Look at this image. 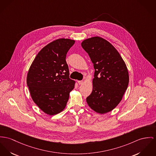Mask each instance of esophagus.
<instances>
[{
    "label": "esophagus",
    "instance_id": "obj_1",
    "mask_svg": "<svg viewBox=\"0 0 156 156\" xmlns=\"http://www.w3.org/2000/svg\"><path fill=\"white\" fill-rule=\"evenodd\" d=\"M78 83L79 85H82V84L84 83V81H78Z\"/></svg>",
    "mask_w": 156,
    "mask_h": 156
}]
</instances>
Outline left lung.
<instances>
[{
	"label": "left lung",
	"instance_id": "obj_1",
	"mask_svg": "<svg viewBox=\"0 0 156 156\" xmlns=\"http://www.w3.org/2000/svg\"><path fill=\"white\" fill-rule=\"evenodd\" d=\"M81 46L95 69L93 91L87 103L97 113H106L119 105L128 88V68L118 50L103 38L96 36L85 39Z\"/></svg>",
	"mask_w": 156,
	"mask_h": 156
}]
</instances>
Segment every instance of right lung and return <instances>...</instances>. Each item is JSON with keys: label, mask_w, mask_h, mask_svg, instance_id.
I'll return each instance as SVG.
<instances>
[{"label": "right lung", "mask_w": 156, "mask_h": 156, "mask_svg": "<svg viewBox=\"0 0 156 156\" xmlns=\"http://www.w3.org/2000/svg\"><path fill=\"white\" fill-rule=\"evenodd\" d=\"M75 40L59 38L48 43L37 55L27 76L33 101L43 112L52 116L66 106L75 81L69 78L66 56Z\"/></svg>", "instance_id": "right-lung-1"}]
</instances>
